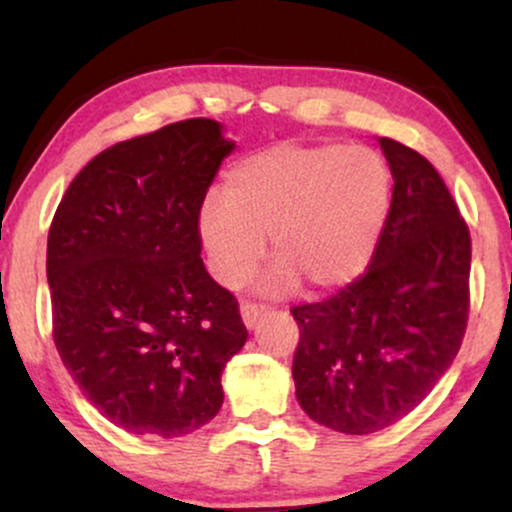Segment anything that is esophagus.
<instances>
[{
	"mask_svg": "<svg viewBox=\"0 0 512 512\" xmlns=\"http://www.w3.org/2000/svg\"><path fill=\"white\" fill-rule=\"evenodd\" d=\"M262 313H264V308H260V305H255V303L240 305V317H243V322L248 330H252V327L257 325V320H260Z\"/></svg>",
	"mask_w": 512,
	"mask_h": 512,
	"instance_id": "1",
	"label": "esophagus"
}]
</instances>
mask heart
<instances>
[{
  "instance_id": "heart-1",
  "label": "heart",
  "mask_w": 512,
  "mask_h": 512,
  "mask_svg": "<svg viewBox=\"0 0 512 512\" xmlns=\"http://www.w3.org/2000/svg\"><path fill=\"white\" fill-rule=\"evenodd\" d=\"M392 168L373 146L279 142L243 156L226 192L197 209V233L216 281L238 289L260 264L269 233L279 257L262 291L279 296L303 281L337 291L368 269L392 209Z\"/></svg>"
}]
</instances>
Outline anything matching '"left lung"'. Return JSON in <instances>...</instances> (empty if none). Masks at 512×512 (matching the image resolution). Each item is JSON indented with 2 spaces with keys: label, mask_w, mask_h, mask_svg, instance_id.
Instances as JSON below:
<instances>
[{
  "label": "left lung",
  "mask_w": 512,
  "mask_h": 512,
  "mask_svg": "<svg viewBox=\"0 0 512 512\" xmlns=\"http://www.w3.org/2000/svg\"><path fill=\"white\" fill-rule=\"evenodd\" d=\"M392 209L366 274L322 303L296 305V399L320 426L368 436L424 402L460 351L472 240L438 170L380 137Z\"/></svg>",
  "instance_id": "8db88e82"
}]
</instances>
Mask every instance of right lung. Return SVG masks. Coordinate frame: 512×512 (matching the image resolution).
<instances>
[{
    "instance_id": "obj_1",
    "label": "right lung",
    "mask_w": 512,
    "mask_h": 512,
    "mask_svg": "<svg viewBox=\"0 0 512 512\" xmlns=\"http://www.w3.org/2000/svg\"><path fill=\"white\" fill-rule=\"evenodd\" d=\"M233 149L207 117L120 142L86 163L52 219L55 346L88 402L137 436L209 424L223 368L248 342L197 233L199 204Z\"/></svg>"
}]
</instances>
